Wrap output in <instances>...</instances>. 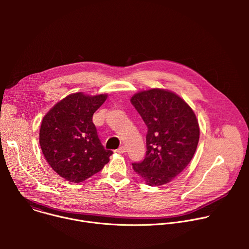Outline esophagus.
I'll return each mask as SVG.
<instances>
[{
	"mask_svg": "<svg viewBox=\"0 0 249 249\" xmlns=\"http://www.w3.org/2000/svg\"><path fill=\"white\" fill-rule=\"evenodd\" d=\"M115 152L118 153V154H124L126 152V147L125 146H120Z\"/></svg>",
	"mask_w": 249,
	"mask_h": 249,
	"instance_id": "esophagus-1",
	"label": "esophagus"
}]
</instances>
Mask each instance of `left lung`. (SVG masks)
I'll list each match as a JSON object with an SVG mask.
<instances>
[{
  "mask_svg": "<svg viewBox=\"0 0 249 249\" xmlns=\"http://www.w3.org/2000/svg\"><path fill=\"white\" fill-rule=\"evenodd\" d=\"M131 102L148 127L145 159L132 163L150 186L170 182L188 165L199 142L200 129L190 106L167 89L135 93Z\"/></svg>",
  "mask_w": 249,
  "mask_h": 249,
  "instance_id": "8db88e82",
  "label": "left lung"
}]
</instances>
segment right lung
I'll list each match as a JSON object with an SVG mask.
<instances>
[{"instance_id": "1", "label": "right lung", "mask_w": 249, "mask_h": 249, "mask_svg": "<svg viewBox=\"0 0 249 249\" xmlns=\"http://www.w3.org/2000/svg\"><path fill=\"white\" fill-rule=\"evenodd\" d=\"M107 94L72 93L46 113L39 131V144L53 170L68 181L79 183L100 171L112 151L105 150L92 122L93 113Z\"/></svg>"}]
</instances>
